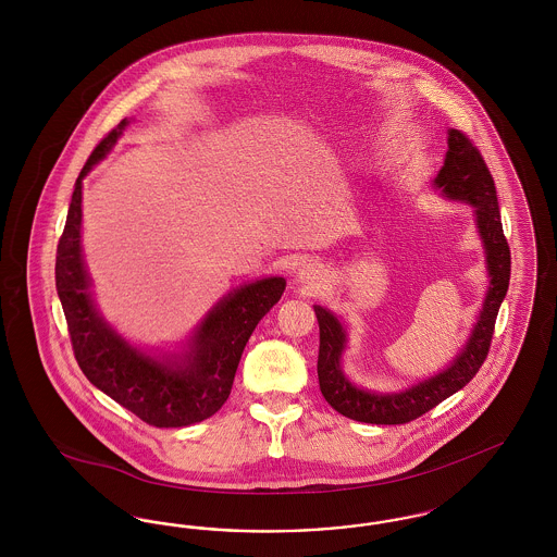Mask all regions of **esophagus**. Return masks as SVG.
<instances>
[{"mask_svg":"<svg viewBox=\"0 0 557 557\" xmlns=\"http://www.w3.org/2000/svg\"><path fill=\"white\" fill-rule=\"evenodd\" d=\"M300 277H302V280H309V277H311V271H302Z\"/></svg>","mask_w":557,"mask_h":557,"instance_id":"1","label":"esophagus"}]
</instances>
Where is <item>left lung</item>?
Instances as JSON below:
<instances>
[{
    "mask_svg": "<svg viewBox=\"0 0 557 557\" xmlns=\"http://www.w3.org/2000/svg\"><path fill=\"white\" fill-rule=\"evenodd\" d=\"M434 186L441 187L447 198L463 200L476 209L478 232L486 248V265L491 275V286L476 327L450 368L405 393L375 395L352 386L346 380L341 370V355L346 343L345 330L330 311L315 307L319 323V388L323 398L350 420L393 425L407 424L422 418L438 403L461 391L476 375L493 343L497 313L509 286L511 255L502 225L493 175L476 144L466 133L450 129L449 152L438 177L434 180Z\"/></svg>",
    "mask_w": 557,
    "mask_h": 557,
    "instance_id": "obj_1",
    "label": "left lung"
}]
</instances>
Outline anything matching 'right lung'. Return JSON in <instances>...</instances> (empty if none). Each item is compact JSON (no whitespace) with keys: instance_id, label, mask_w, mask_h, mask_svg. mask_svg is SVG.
<instances>
[{"instance_id":"obj_1","label":"right lung","mask_w":557,"mask_h":557,"mask_svg":"<svg viewBox=\"0 0 557 557\" xmlns=\"http://www.w3.org/2000/svg\"><path fill=\"white\" fill-rule=\"evenodd\" d=\"M127 127L123 119L81 169L58 242L55 290L81 371L108 397L157 428H182L214 416L232 393L242 350L257 323L282 298L284 277H267L223 298L196 332L184 357L157 361L127 345L96 313L81 259V180L104 159Z\"/></svg>"}]
</instances>
